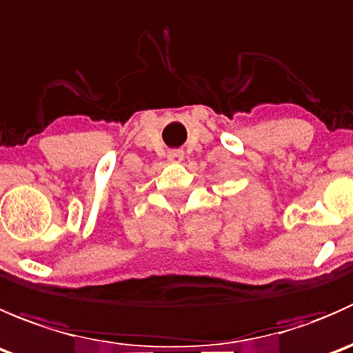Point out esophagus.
Listing matches in <instances>:
<instances>
[{"label":"esophagus","mask_w":353,"mask_h":353,"mask_svg":"<svg viewBox=\"0 0 353 353\" xmlns=\"http://www.w3.org/2000/svg\"><path fill=\"white\" fill-rule=\"evenodd\" d=\"M183 159H184V152L179 150V148H176V150H170L169 152V160H170V162L181 163V162H183Z\"/></svg>","instance_id":"1"}]
</instances>
